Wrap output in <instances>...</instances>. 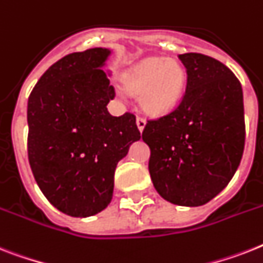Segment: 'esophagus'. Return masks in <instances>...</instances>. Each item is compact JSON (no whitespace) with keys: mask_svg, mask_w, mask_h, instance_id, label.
Returning a JSON list of instances; mask_svg holds the SVG:
<instances>
[{"mask_svg":"<svg viewBox=\"0 0 263 263\" xmlns=\"http://www.w3.org/2000/svg\"><path fill=\"white\" fill-rule=\"evenodd\" d=\"M136 125H138L139 131L142 132L143 129H144V127H146V120H144L143 117L138 116V117H136Z\"/></svg>","mask_w":263,"mask_h":263,"instance_id":"34e87169","label":"esophagus"}]
</instances>
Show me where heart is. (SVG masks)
I'll return each instance as SVG.
<instances>
[{
  "mask_svg": "<svg viewBox=\"0 0 263 263\" xmlns=\"http://www.w3.org/2000/svg\"><path fill=\"white\" fill-rule=\"evenodd\" d=\"M186 72L177 62L166 58H148L132 67L124 76L129 93L140 96L147 113L159 116L176 108L183 95Z\"/></svg>",
  "mask_w": 263,
  "mask_h": 263,
  "instance_id": "obj_1",
  "label": "heart"
}]
</instances>
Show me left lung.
Masks as SVG:
<instances>
[{"label": "left lung", "instance_id": "obj_1", "mask_svg": "<svg viewBox=\"0 0 263 263\" xmlns=\"http://www.w3.org/2000/svg\"><path fill=\"white\" fill-rule=\"evenodd\" d=\"M186 87L178 105L147 120L143 140L151 151L148 172L167 201L204 205L235 174L245 148L242 85L221 62L206 55H178Z\"/></svg>", "mask_w": 263, "mask_h": 263}]
</instances>
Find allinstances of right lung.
I'll return each instance as SVG.
<instances>
[{"label": "right lung", "mask_w": 263, "mask_h": 263, "mask_svg": "<svg viewBox=\"0 0 263 263\" xmlns=\"http://www.w3.org/2000/svg\"><path fill=\"white\" fill-rule=\"evenodd\" d=\"M110 51L66 55L28 98V161L48 201L74 217L93 216L112 200L117 162L140 139L134 113L112 116L115 98L101 66Z\"/></svg>", "instance_id": "right-lung-1"}]
</instances>
